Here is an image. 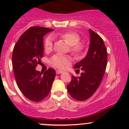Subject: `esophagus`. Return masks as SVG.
Returning a JSON list of instances; mask_svg holds the SVG:
<instances>
[{
    "instance_id": "esophagus-1",
    "label": "esophagus",
    "mask_w": 129,
    "mask_h": 129,
    "mask_svg": "<svg viewBox=\"0 0 129 129\" xmlns=\"http://www.w3.org/2000/svg\"><path fill=\"white\" fill-rule=\"evenodd\" d=\"M56 73L57 75H58V74H61L63 73V71H61V70H56Z\"/></svg>"
}]
</instances>
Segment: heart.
Returning a JSON list of instances; mask_svg holds the SVG:
<instances>
[{
  "label": "heart",
  "mask_w": 129,
  "mask_h": 129,
  "mask_svg": "<svg viewBox=\"0 0 129 129\" xmlns=\"http://www.w3.org/2000/svg\"><path fill=\"white\" fill-rule=\"evenodd\" d=\"M62 39L72 47V50L73 53L78 54L81 52L83 47L81 44H78L80 41L79 36L76 33L73 32H67L60 35ZM53 38L51 36H48L46 38L44 41V48L46 51H50L53 47ZM51 63L53 66L60 69H63L66 66L70 63V59L67 56H64L61 54H56L53 56L50 60Z\"/></svg>",
  "instance_id": "obj_1"
}]
</instances>
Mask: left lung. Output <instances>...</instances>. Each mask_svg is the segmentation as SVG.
Returning <instances> with one entry per match:
<instances>
[{"label":"left lung","instance_id":"8db88e82","mask_svg":"<svg viewBox=\"0 0 129 129\" xmlns=\"http://www.w3.org/2000/svg\"><path fill=\"white\" fill-rule=\"evenodd\" d=\"M90 45L86 56L76 63L75 69L82 71L81 76L72 75L68 92L74 99L84 101L93 95L103 79L107 61L106 47L102 38L89 29Z\"/></svg>","mask_w":129,"mask_h":129}]
</instances>
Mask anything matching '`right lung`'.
Returning a JSON list of instances; mask_svg holds the SVG:
<instances>
[{
    "instance_id": "right-lung-1",
    "label": "right lung",
    "mask_w": 129,
    "mask_h": 129,
    "mask_svg": "<svg viewBox=\"0 0 129 129\" xmlns=\"http://www.w3.org/2000/svg\"><path fill=\"white\" fill-rule=\"evenodd\" d=\"M53 29L32 26L16 42L12 56L13 70L17 85L28 100L39 102L49 94L56 76L54 69L43 72L36 67L44 56V36Z\"/></svg>"
}]
</instances>
